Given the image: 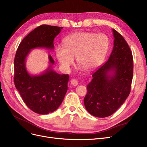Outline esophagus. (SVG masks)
Returning <instances> with one entry per match:
<instances>
[{"label":"esophagus","instance_id":"obj_1","mask_svg":"<svg viewBox=\"0 0 147 147\" xmlns=\"http://www.w3.org/2000/svg\"><path fill=\"white\" fill-rule=\"evenodd\" d=\"M70 82H71V84L73 86H78V80L75 79H71V81H70Z\"/></svg>","mask_w":147,"mask_h":147}]
</instances>
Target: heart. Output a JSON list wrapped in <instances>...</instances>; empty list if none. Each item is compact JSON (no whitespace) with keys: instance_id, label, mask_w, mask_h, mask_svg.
I'll return each mask as SVG.
<instances>
[{"instance_id":"b5f03b06","label":"heart","mask_w":147,"mask_h":147,"mask_svg":"<svg viewBox=\"0 0 147 147\" xmlns=\"http://www.w3.org/2000/svg\"><path fill=\"white\" fill-rule=\"evenodd\" d=\"M109 46V40L105 34L77 32L65 38L63 46L56 47V57L65 71H69L76 57V61L83 68L91 71L103 63Z\"/></svg>"}]
</instances>
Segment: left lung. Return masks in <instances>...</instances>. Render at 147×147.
Instances as JSON below:
<instances>
[{
  "label": "left lung",
  "instance_id": "8db88e82",
  "mask_svg": "<svg viewBox=\"0 0 147 147\" xmlns=\"http://www.w3.org/2000/svg\"><path fill=\"white\" fill-rule=\"evenodd\" d=\"M113 48L109 59L92 74L88 84L84 105L92 115L111 116L130 94L133 74L131 50L123 36L112 29Z\"/></svg>",
  "mask_w": 147,
  "mask_h": 147
}]
</instances>
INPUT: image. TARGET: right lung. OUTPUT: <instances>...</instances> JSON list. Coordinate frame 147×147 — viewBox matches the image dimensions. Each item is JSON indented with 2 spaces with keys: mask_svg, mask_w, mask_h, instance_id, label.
I'll return each instance as SVG.
<instances>
[{
  "mask_svg": "<svg viewBox=\"0 0 147 147\" xmlns=\"http://www.w3.org/2000/svg\"><path fill=\"white\" fill-rule=\"evenodd\" d=\"M62 27L42 24L24 38L14 58V84L24 103L33 112L45 115L56 111L62 103L68 89V74H59L52 69L55 61L49 55L50 65L38 76L27 71L25 60L30 50L43 47L53 50L54 38Z\"/></svg>",
  "mask_w": 147,
  "mask_h": 147,
  "instance_id": "obj_1",
  "label": "right lung"
}]
</instances>
